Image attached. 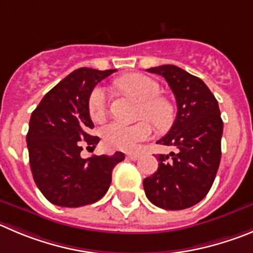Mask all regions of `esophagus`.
I'll return each mask as SVG.
<instances>
[{
    "label": "esophagus",
    "mask_w": 253,
    "mask_h": 253,
    "mask_svg": "<svg viewBox=\"0 0 253 253\" xmlns=\"http://www.w3.org/2000/svg\"><path fill=\"white\" fill-rule=\"evenodd\" d=\"M127 159L131 160V161H136V160L140 159V155H137V153H127Z\"/></svg>",
    "instance_id": "esophagus-1"
}]
</instances>
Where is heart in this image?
Masks as SVG:
<instances>
[{
  "instance_id": "heart-1",
  "label": "heart",
  "mask_w": 253,
  "mask_h": 253,
  "mask_svg": "<svg viewBox=\"0 0 253 253\" xmlns=\"http://www.w3.org/2000/svg\"><path fill=\"white\" fill-rule=\"evenodd\" d=\"M124 91L133 94L142 101L140 108L141 117L151 119L157 128H167L173 122V107L169 101L160 97V84L150 77L134 73L124 77L119 82ZM108 92L103 86H97L89 93L87 108L91 119L96 122L103 121L107 113ZM103 142L111 150L134 151L138 143L146 141L152 134V125L148 120H141L137 124L127 125L113 121L101 129Z\"/></svg>"
}]
</instances>
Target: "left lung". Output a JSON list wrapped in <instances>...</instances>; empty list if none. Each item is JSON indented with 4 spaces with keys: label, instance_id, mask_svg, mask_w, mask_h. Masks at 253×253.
<instances>
[{
    "label": "left lung",
    "instance_id": "1",
    "mask_svg": "<svg viewBox=\"0 0 253 253\" xmlns=\"http://www.w3.org/2000/svg\"><path fill=\"white\" fill-rule=\"evenodd\" d=\"M147 71L166 80L177 103L176 120L157 143L178 151L157 155L159 169L143 180V188L155 206L185 210L204 200L218 169L223 131L218 102L201 79L177 66Z\"/></svg>",
    "mask_w": 253,
    "mask_h": 253
}]
</instances>
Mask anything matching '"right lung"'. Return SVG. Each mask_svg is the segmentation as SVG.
Segmentation results:
<instances>
[{
    "instance_id": "right-lung-1",
    "label": "right lung",
    "mask_w": 253,
    "mask_h": 253,
    "mask_svg": "<svg viewBox=\"0 0 253 253\" xmlns=\"http://www.w3.org/2000/svg\"><path fill=\"white\" fill-rule=\"evenodd\" d=\"M116 70L81 67L44 94L32 112L26 136L32 176L42 195L61 207L93 204L105 196L112 169L125 155L82 159L84 146L97 145L87 102L94 86Z\"/></svg>"
}]
</instances>
